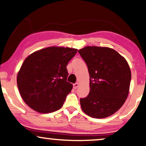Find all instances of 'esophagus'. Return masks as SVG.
<instances>
[{"mask_svg": "<svg viewBox=\"0 0 146 146\" xmlns=\"http://www.w3.org/2000/svg\"><path fill=\"white\" fill-rule=\"evenodd\" d=\"M78 86H79V83H75V84H73L74 89L78 88Z\"/></svg>", "mask_w": 146, "mask_h": 146, "instance_id": "obj_1", "label": "esophagus"}]
</instances>
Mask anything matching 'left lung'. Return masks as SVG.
Wrapping results in <instances>:
<instances>
[{"instance_id": "1", "label": "left lung", "mask_w": 146, "mask_h": 146, "mask_svg": "<svg viewBox=\"0 0 146 146\" xmlns=\"http://www.w3.org/2000/svg\"><path fill=\"white\" fill-rule=\"evenodd\" d=\"M78 52L88 68L90 92L80 98L84 112L104 118L116 112L127 99L131 70L126 60L112 48L88 46Z\"/></svg>"}]
</instances>
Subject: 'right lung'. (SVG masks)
<instances>
[{
    "mask_svg": "<svg viewBox=\"0 0 146 146\" xmlns=\"http://www.w3.org/2000/svg\"><path fill=\"white\" fill-rule=\"evenodd\" d=\"M78 49L50 46L26 58L17 74L20 94L29 106L38 113L60 109L73 85L66 82V66Z\"/></svg>",
    "mask_w": 146,
    "mask_h": 146,
    "instance_id": "add662e5",
    "label": "right lung"
}]
</instances>
